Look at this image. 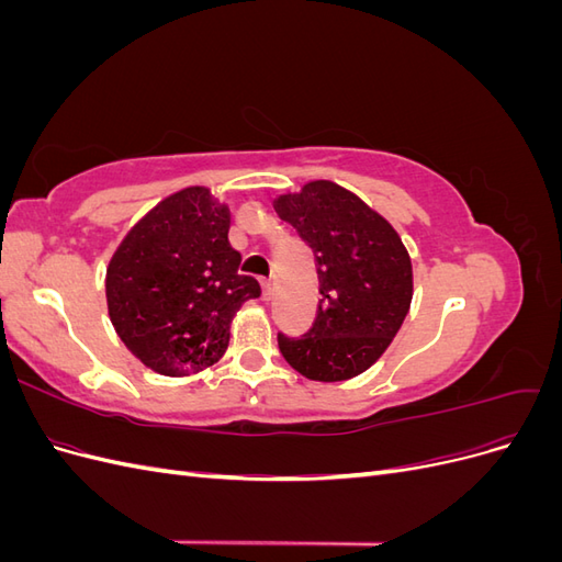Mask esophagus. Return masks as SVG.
Masks as SVG:
<instances>
[{"label": "esophagus", "mask_w": 562, "mask_h": 562, "mask_svg": "<svg viewBox=\"0 0 562 562\" xmlns=\"http://www.w3.org/2000/svg\"><path fill=\"white\" fill-rule=\"evenodd\" d=\"M260 288H262V300H265V302H269V300H271V295H274V285H271L269 281H262V285H260Z\"/></svg>", "instance_id": "esophagus-1"}]
</instances>
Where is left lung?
Instances as JSON below:
<instances>
[{
  "mask_svg": "<svg viewBox=\"0 0 562 562\" xmlns=\"http://www.w3.org/2000/svg\"><path fill=\"white\" fill-rule=\"evenodd\" d=\"M274 211L314 250L321 293L312 330L297 339L279 335L283 359L314 382L361 375L411 312L407 248L384 215L330 180L279 194Z\"/></svg>",
  "mask_w": 562,
  "mask_h": 562,
  "instance_id": "8db88e82",
  "label": "left lung"
}]
</instances>
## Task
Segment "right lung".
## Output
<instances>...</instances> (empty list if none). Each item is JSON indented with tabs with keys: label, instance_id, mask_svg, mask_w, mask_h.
<instances>
[{
	"label": "right lung",
	"instance_id": "obj_1",
	"mask_svg": "<svg viewBox=\"0 0 562 562\" xmlns=\"http://www.w3.org/2000/svg\"><path fill=\"white\" fill-rule=\"evenodd\" d=\"M232 215L209 187L161 199L116 246L105 274L110 321L149 370L184 378L223 359L232 318L260 285L239 277Z\"/></svg>",
	"mask_w": 562,
	"mask_h": 562
}]
</instances>
